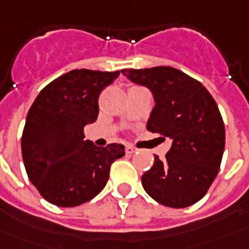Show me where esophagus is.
<instances>
[{"instance_id": "esophagus-1", "label": "esophagus", "mask_w": 249, "mask_h": 249, "mask_svg": "<svg viewBox=\"0 0 249 249\" xmlns=\"http://www.w3.org/2000/svg\"><path fill=\"white\" fill-rule=\"evenodd\" d=\"M135 152H137V149H135V147L130 146V145H127V146H126V153L127 154H133V153H135Z\"/></svg>"}]
</instances>
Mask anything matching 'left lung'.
I'll return each instance as SVG.
<instances>
[{
  "instance_id": "left-lung-1",
  "label": "left lung",
  "mask_w": 249,
  "mask_h": 249,
  "mask_svg": "<svg viewBox=\"0 0 249 249\" xmlns=\"http://www.w3.org/2000/svg\"><path fill=\"white\" fill-rule=\"evenodd\" d=\"M130 81L150 89L154 108L146 128L171 138L172 146L142 175V186L156 202L181 209L196 203L218 174L225 126L213 96L186 73L156 66L124 69Z\"/></svg>"
}]
</instances>
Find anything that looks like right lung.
Wrapping results in <instances>:
<instances>
[{"label":"right lung","instance_id":"right-lung-1","mask_svg":"<svg viewBox=\"0 0 249 249\" xmlns=\"http://www.w3.org/2000/svg\"><path fill=\"white\" fill-rule=\"evenodd\" d=\"M121 71L75 69L51 81L31 106L21 137V153L31 183L44 199L74 207L106 187L111 164L124 146H96L84 127L97 119L99 96Z\"/></svg>","mask_w":249,"mask_h":249}]
</instances>
